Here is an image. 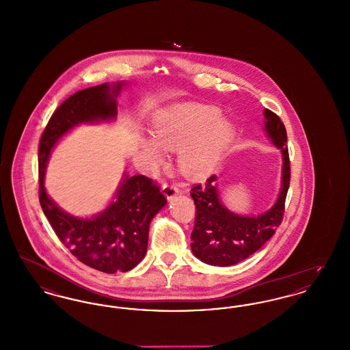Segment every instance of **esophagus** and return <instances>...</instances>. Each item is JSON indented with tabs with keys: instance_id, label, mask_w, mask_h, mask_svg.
<instances>
[{
	"instance_id": "34e87169",
	"label": "esophagus",
	"mask_w": 350,
	"mask_h": 350,
	"mask_svg": "<svg viewBox=\"0 0 350 350\" xmlns=\"http://www.w3.org/2000/svg\"><path fill=\"white\" fill-rule=\"evenodd\" d=\"M163 191H164L167 200H173L180 193L178 187L174 183H164L163 185Z\"/></svg>"
}]
</instances>
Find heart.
<instances>
[{"instance_id":"b5f03b06","label":"heart","mask_w":350,"mask_h":350,"mask_svg":"<svg viewBox=\"0 0 350 350\" xmlns=\"http://www.w3.org/2000/svg\"><path fill=\"white\" fill-rule=\"evenodd\" d=\"M232 133V124L220 118L217 109L183 106L156 120V139H146L143 148L157 163L164 160V148L180 150L178 163L183 172L203 177L217 167Z\"/></svg>"}]
</instances>
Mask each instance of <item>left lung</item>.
Returning <instances> with one entry per match:
<instances>
[{
  "instance_id": "8db88e82",
  "label": "left lung",
  "mask_w": 350,
  "mask_h": 350,
  "mask_svg": "<svg viewBox=\"0 0 350 350\" xmlns=\"http://www.w3.org/2000/svg\"><path fill=\"white\" fill-rule=\"evenodd\" d=\"M265 131L273 144L282 150V187L274 206L257 217H241L227 210L217 196V176L191 187L196 221L191 250L200 261L214 267L234 265L260 250L282 223L284 202L290 186V159L284 124L275 113L264 110Z\"/></svg>"
}]
</instances>
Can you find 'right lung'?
<instances>
[{"mask_svg":"<svg viewBox=\"0 0 350 350\" xmlns=\"http://www.w3.org/2000/svg\"><path fill=\"white\" fill-rule=\"evenodd\" d=\"M123 85L102 83L72 94L55 110L39 143V202L52 230L79 261L109 274L129 271L144 258L150 221L167 203L160 187L143 174H124L110 206L96 217L81 219L50 200L44 172L51 150L69 130L80 123L116 118V98Z\"/></svg>","mask_w":350,"mask_h":350,"instance_id":"right-lung-1","label":"right lung"}]
</instances>
